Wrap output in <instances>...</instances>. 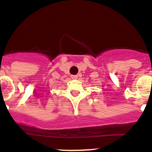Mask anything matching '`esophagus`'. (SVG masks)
I'll return each instance as SVG.
<instances>
[{
  "label": "esophagus",
  "instance_id": "34e87169",
  "mask_svg": "<svg viewBox=\"0 0 152 152\" xmlns=\"http://www.w3.org/2000/svg\"><path fill=\"white\" fill-rule=\"evenodd\" d=\"M71 77H72V79H77V75H72V76H71Z\"/></svg>",
  "mask_w": 152,
  "mask_h": 152
}]
</instances>
